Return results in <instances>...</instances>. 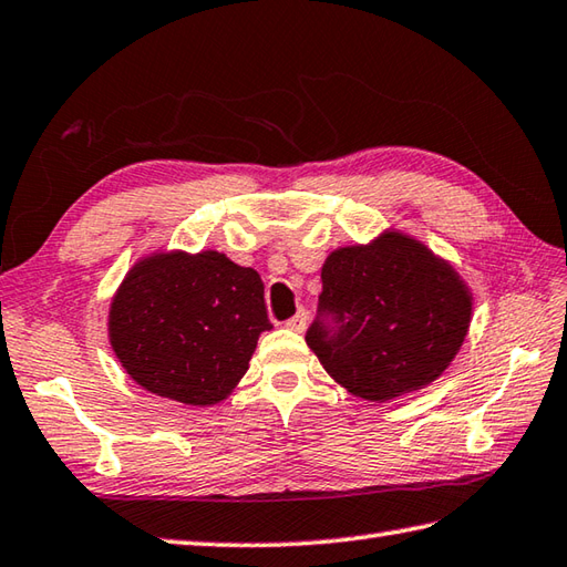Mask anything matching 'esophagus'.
I'll return each mask as SVG.
<instances>
[{
  "mask_svg": "<svg viewBox=\"0 0 567 567\" xmlns=\"http://www.w3.org/2000/svg\"><path fill=\"white\" fill-rule=\"evenodd\" d=\"M306 324H308V312H306L303 308H300V310L296 312V316L286 322V327H291L293 332H303Z\"/></svg>",
  "mask_w": 567,
  "mask_h": 567,
  "instance_id": "esophagus-1",
  "label": "esophagus"
}]
</instances>
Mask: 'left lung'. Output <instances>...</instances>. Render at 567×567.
Wrapping results in <instances>:
<instances>
[{"instance_id": "obj_1", "label": "left lung", "mask_w": 567, "mask_h": 567, "mask_svg": "<svg viewBox=\"0 0 567 567\" xmlns=\"http://www.w3.org/2000/svg\"><path fill=\"white\" fill-rule=\"evenodd\" d=\"M473 296L449 261L402 233L322 264L308 347L351 395L388 402L436 381L468 334Z\"/></svg>"}]
</instances>
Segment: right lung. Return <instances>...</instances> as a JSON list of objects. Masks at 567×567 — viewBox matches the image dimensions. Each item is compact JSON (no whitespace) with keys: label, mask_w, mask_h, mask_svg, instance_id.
Returning a JSON list of instances; mask_svg holds the SVG:
<instances>
[{"label":"right lung","mask_w":567,"mask_h":567,"mask_svg":"<svg viewBox=\"0 0 567 567\" xmlns=\"http://www.w3.org/2000/svg\"><path fill=\"white\" fill-rule=\"evenodd\" d=\"M271 322L264 284L220 251H157L125 274L109 310L121 367L150 393L216 405L240 383Z\"/></svg>","instance_id":"obj_1"}]
</instances>
